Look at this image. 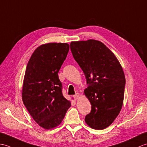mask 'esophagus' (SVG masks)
<instances>
[{
  "label": "esophagus",
  "mask_w": 147,
  "mask_h": 147,
  "mask_svg": "<svg viewBox=\"0 0 147 147\" xmlns=\"http://www.w3.org/2000/svg\"><path fill=\"white\" fill-rule=\"evenodd\" d=\"M80 96V94L79 93H77L76 94H75V95L74 96V97L75 99L77 100V99H79V96Z\"/></svg>",
  "instance_id": "esophagus-1"
}]
</instances>
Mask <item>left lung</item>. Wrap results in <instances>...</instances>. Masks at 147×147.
<instances>
[{"mask_svg": "<svg viewBox=\"0 0 147 147\" xmlns=\"http://www.w3.org/2000/svg\"><path fill=\"white\" fill-rule=\"evenodd\" d=\"M70 45L88 84L84 94L92 109L85 121L93 129H105L123 106L126 83L123 68L115 54L99 41H72Z\"/></svg>", "mask_w": 147, "mask_h": 147, "instance_id": "8db88e82", "label": "left lung"}]
</instances>
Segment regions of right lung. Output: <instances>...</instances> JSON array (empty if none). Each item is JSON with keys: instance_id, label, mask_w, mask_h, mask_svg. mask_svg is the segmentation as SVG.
<instances>
[{"instance_id": "right-lung-1", "label": "right lung", "mask_w": 147, "mask_h": 147, "mask_svg": "<svg viewBox=\"0 0 147 147\" xmlns=\"http://www.w3.org/2000/svg\"><path fill=\"white\" fill-rule=\"evenodd\" d=\"M68 51L67 43L42 45L34 50L27 65L22 101L32 118L44 129L59 125L71 106L63 96L58 76Z\"/></svg>"}]
</instances>
